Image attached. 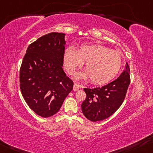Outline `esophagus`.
<instances>
[{"mask_svg": "<svg viewBox=\"0 0 153 153\" xmlns=\"http://www.w3.org/2000/svg\"><path fill=\"white\" fill-rule=\"evenodd\" d=\"M81 88V85L77 84V83H75L74 84V86H73V90H74V91H77V90H79V88Z\"/></svg>", "mask_w": 153, "mask_h": 153, "instance_id": "1", "label": "esophagus"}]
</instances>
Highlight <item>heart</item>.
<instances>
[{
    "mask_svg": "<svg viewBox=\"0 0 153 153\" xmlns=\"http://www.w3.org/2000/svg\"><path fill=\"white\" fill-rule=\"evenodd\" d=\"M85 63V70L75 75L77 79H90L96 85L107 83L116 77L123 65V57L117 51L100 44H83L76 50L68 47L63 55V64L72 74Z\"/></svg>",
    "mask_w": 153,
    "mask_h": 153,
    "instance_id": "heart-1",
    "label": "heart"
}]
</instances>
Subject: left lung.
I'll return each mask as SVG.
<instances>
[{
  "label": "left lung",
  "instance_id": "left-lung-1",
  "mask_svg": "<svg viewBox=\"0 0 153 153\" xmlns=\"http://www.w3.org/2000/svg\"><path fill=\"white\" fill-rule=\"evenodd\" d=\"M130 69L125 70L115 81L102 87L84 88L86 98L81 105L82 112L89 120L101 121L114 114L123 104L130 84Z\"/></svg>",
  "mask_w": 153,
  "mask_h": 153
}]
</instances>
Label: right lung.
<instances>
[{"mask_svg": "<svg viewBox=\"0 0 153 153\" xmlns=\"http://www.w3.org/2000/svg\"><path fill=\"white\" fill-rule=\"evenodd\" d=\"M65 33H51L30 44L20 70L25 100L36 114L48 117L57 114L73 89V82L62 68Z\"/></svg>", "mask_w": 153, "mask_h": 153, "instance_id": "1", "label": "right lung"}]
</instances>
